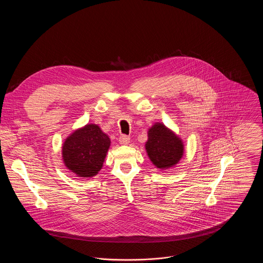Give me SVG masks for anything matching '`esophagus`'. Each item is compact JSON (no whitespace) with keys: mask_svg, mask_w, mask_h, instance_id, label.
Here are the masks:
<instances>
[{"mask_svg":"<svg viewBox=\"0 0 263 263\" xmlns=\"http://www.w3.org/2000/svg\"><path fill=\"white\" fill-rule=\"evenodd\" d=\"M129 142H130V138L126 135H121L119 137V143L122 145H127V144H129Z\"/></svg>","mask_w":263,"mask_h":263,"instance_id":"1","label":"esophagus"}]
</instances>
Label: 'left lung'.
I'll list each match as a JSON object with an SVG mask.
<instances>
[{
    "label": "left lung",
    "mask_w": 263,
    "mask_h": 263,
    "mask_svg": "<svg viewBox=\"0 0 263 263\" xmlns=\"http://www.w3.org/2000/svg\"><path fill=\"white\" fill-rule=\"evenodd\" d=\"M145 148L151 162L160 170H168L175 166L184 153L182 140L160 122L155 123L148 130Z\"/></svg>",
    "instance_id": "1"
}]
</instances>
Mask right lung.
Returning a JSON list of instances; mask_svg holds the SVG:
<instances>
[{
  "mask_svg": "<svg viewBox=\"0 0 263 263\" xmlns=\"http://www.w3.org/2000/svg\"><path fill=\"white\" fill-rule=\"evenodd\" d=\"M110 139L97 124L75 130L62 146L65 166L79 177H92L101 170L110 147Z\"/></svg>",
  "mask_w": 263,
  "mask_h": 263,
  "instance_id": "add662e5",
  "label": "right lung"
}]
</instances>
